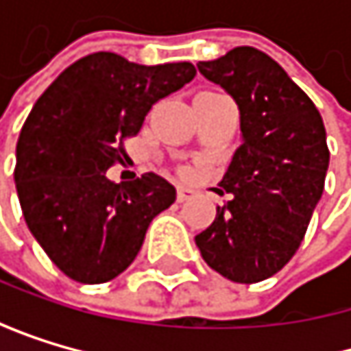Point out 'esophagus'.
I'll use <instances>...</instances> for the list:
<instances>
[{
    "label": "esophagus",
    "instance_id": "esophagus-1",
    "mask_svg": "<svg viewBox=\"0 0 351 351\" xmlns=\"http://www.w3.org/2000/svg\"><path fill=\"white\" fill-rule=\"evenodd\" d=\"M193 195H195V191L189 189V187H179V189H177V202H187V199H191Z\"/></svg>",
    "mask_w": 351,
    "mask_h": 351
}]
</instances>
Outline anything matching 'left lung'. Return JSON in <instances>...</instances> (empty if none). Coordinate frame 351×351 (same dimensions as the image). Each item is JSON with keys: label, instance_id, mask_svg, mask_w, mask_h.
I'll return each instance as SVG.
<instances>
[{"label": "left lung", "instance_id": "obj_1", "mask_svg": "<svg viewBox=\"0 0 351 351\" xmlns=\"http://www.w3.org/2000/svg\"><path fill=\"white\" fill-rule=\"evenodd\" d=\"M197 69L238 103L244 143L219 183L229 199L195 244L223 278L254 285L293 259L322 197L330 156L324 122L312 99L257 48H234L199 60Z\"/></svg>", "mask_w": 351, "mask_h": 351}]
</instances>
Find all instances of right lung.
<instances>
[{
    "label": "right lung",
    "mask_w": 351,
    "mask_h": 351,
    "mask_svg": "<svg viewBox=\"0 0 351 351\" xmlns=\"http://www.w3.org/2000/svg\"><path fill=\"white\" fill-rule=\"evenodd\" d=\"M193 77L191 62L147 66L94 52L37 99L19 136L14 181L27 227L64 276L82 285L119 276L177 197L156 172L113 183L107 170L122 164L126 138L152 107Z\"/></svg>",
    "instance_id": "add662e5"
}]
</instances>
